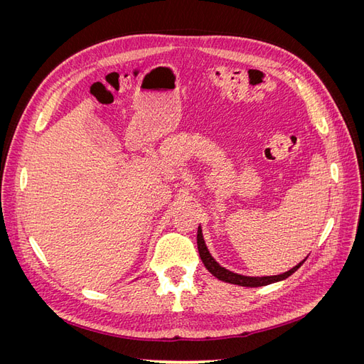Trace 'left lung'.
I'll list each match as a JSON object with an SVG mask.
<instances>
[{
	"mask_svg": "<svg viewBox=\"0 0 364 364\" xmlns=\"http://www.w3.org/2000/svg\"><path fill=\"white\" fill-rule=\"evenodd\" d=\"M197 249H199V255H200V259L203 262V266L206 267V270L213 274V277H215L217 279L223 281V282H228V284H234V285H240V287H264V285H269V284H274V282H279V281H284L287 279L289 277H291V274L299 269L302 264L305 262V259H302L297 266H294L293 269L284 272L281 274H274V277H245V274H238V273H234L230 272L225 267L220 266V264L213 258L211 253H209L208 247H206V243L203 240V234H202V228L199 226V229H197Z\"/></svg>",
	"mask_w": 364,
	"mask_h": 364,
	"instance_id": "1",
	"label": "left lung"
}]
</instances>
